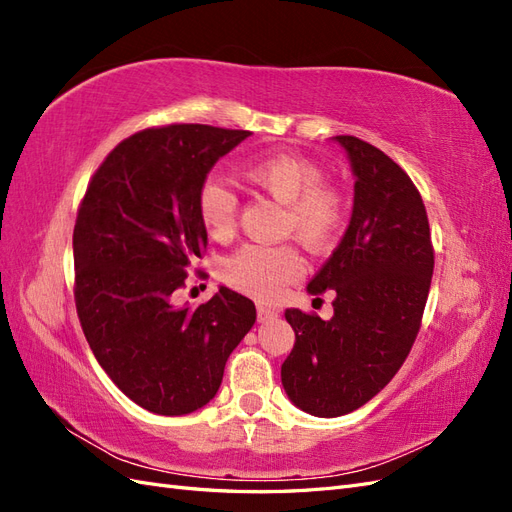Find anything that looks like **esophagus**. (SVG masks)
Instances as JSON below:
<instances>
[{"mask_svg": "<svg viewBox=\"0 0 512 512\" xmlns=\"http://www.w3.org/2000/svg\"><path fill=\"white\" fill-rule=\"evenodd\" d=\"M277 318V309L267 307V305H258V322H267Z\"/></svg>", "mask_w": 512, "mask_h": 512, "instance_id": "34e87169", "label": "esophagus"}]
</instances>
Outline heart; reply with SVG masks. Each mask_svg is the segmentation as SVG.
<instances>
[{
	"instance_id": "1",
	"label": "heart",
	"mask_w": 512,
	"mask_h": 512,
	"mask_svg": "<svg viewBox=\"0 0 512 512\" xmlns=\"http://www.w3.org/2000/svg\"><path fill=\"white\" fill-rule=\"evenodd\" d=\"M241 175L286 207L284 226L307 250L322 252L335 243L346 224V198L322 181V168L294 153H275L241 166ZM198 218L213 239L232 235L239 198L220 179L209 177L196 194ZM301 258L288 245H245L224 265V280L260 301L275 299L301 275Z\"/></svg>"
}]
</instances>
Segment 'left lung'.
<instances>
[{"label": "left lung", "mask_w": 512, "mask_h": 512, "mask_svg": "<svg viewBox=\"0 0 512 512\" xmlns=\"http://www.w3.org/2000/svg\"><path fill=\"white\" fill-rule=\"evenodd\" d=\"M354 175L346 235L307 284L335 292L333 318L286 309L294 348L282 365L290 401L307 414H348L378 395L404 365L421 329L433 275L423 198L384 151L333 136Z\"/></svg>", "instance_id": "8db88e82"}]
</instances>
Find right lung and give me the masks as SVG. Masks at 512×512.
<instances>
[{
	"label": "right lung",
	"instance_id": "1",
	"mask_svg": "<svg viewBox=\"0 0 512 512\" xmlns=\"http://www.w3.org/2000/svg\"><path fill=\"white\" fill-rule=\"evenodd\" d=\"M252 132L175 123L121 141L91 177L74 224V301L94 356L141 408L181 416L218 393L230 352L256 322L254 303L220 286L177 307L207 250L198 188Z\"/></svg>",
	"mask_w": 512,
	"mask_h": 512
}]
</instances>
